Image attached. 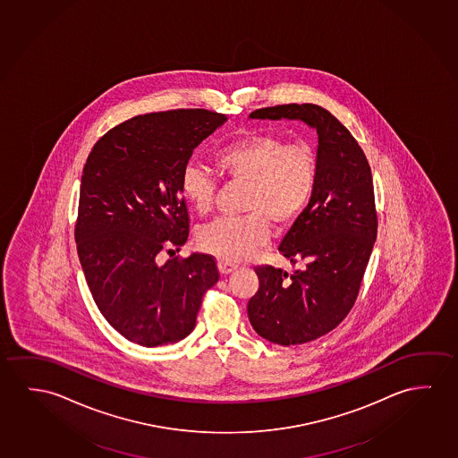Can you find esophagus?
Instances as JSON below:
<instances>
[{"label": "esophagus", "instance_id": "esophagus-1", "mask_svg": "<svg viewBox=\"0 0 458 458\" xmlns=\"http://www.w3.org/2000/svg\"><path fill=\"white\" fill-rule=\"evenodd\" d=\"M217 265L218 271H220L222 275H230L233 269H236V265H233V263H230V261L220 260L218 261Z\"/></svg>", "mask_w": 458, "mask_h": 458}]
</instances>
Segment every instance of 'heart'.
Returning a JSON list of instances; mask_svg holds the SVG:
<instances>
[{
	"label": "heart",
	"mask_w": 458,
	"mask_h": 458,
	"mask_svg": "<svg viewBox=\"0 0 458 458\" xmlns=\"http://www.w3.org/2000/svg\"><path fill=\"white\" fill-rule=\"evenodd\" d=\"M212 163L228 182L246 183L242 217L218 218L204 226L198 242L225 261L244 260L263 246L269 234L285 232L308 211L316 193L318 163L314 148L289 142L279 134L249 133L212 154ZM179 189L191 209L211 212L217 181L199 165H187Z\"/></svg>",
	"instance_id": "obj_1"
}]
</instances>
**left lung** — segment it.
I'll use <instances>...</instances> for the list:
<instances>
[{"instance_id":"left-lung-1","label":"left lung","mask_w":458,"mask_h":458,"mask_svg":"<svg viewBox=\"0 0 458 458\" xmlns=\"http://www.w3.org/2000/svg\"><path fill=\"white\" fill-rule=\"evenodd\" d=\"M250 117L301 119L318 134L316 193L279 246L285 259L304 267L289 275L257 265L259 290L247 303L261 338L303 344L335 330L357 301L377 236L371 168L349 130L320 106H269Z\"/></svg>"}]
</instances>
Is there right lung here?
<instances>
[{"instance_id": "obj_1", "label": "right lung", "mask_w": 458, "mask_h": 458, "mask_svg": "<svg viewBox=\"0 0 458 458\" xmlns=\"http://www.w3.org/2000/svg\"><path fill=\"white\" fill-rule=\"evenodd\" d=\"M208 109H174L122 122L85 163L74 238L85 281L106 320L144 347L177 343L197 324L218 281L208 254L174 257L191 216L179 189L193 148L225 122Z\"/></svg>"}]
</instances>
